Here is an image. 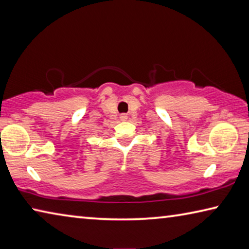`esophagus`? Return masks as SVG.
Listing matches in <instances>:
<instances>
[{
    "mask_svg": "<svg viewBox=\"0 0 249 249\" xmlns=\"http://www.w3.org/2000/svg\"><path fill=\"white\" fill-rule=\"evenodd\" d=\"M120 120H121V121H126V120H127V115H126V114H122V115L120 116Z\"/></svg>",
    "mask_w": 249,
    "mask_h": 249,
    "instance_id": "esophagus-1",
    "label": "esophagus"
}]
</instances>
